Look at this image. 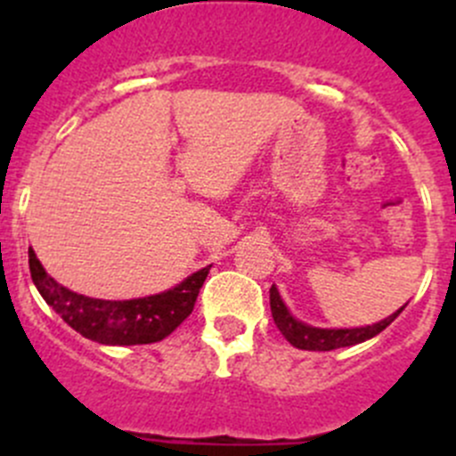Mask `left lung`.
Returning <instances> with one entry per match:
<instances>
[{
	"instance_id": "left-lung-1",
	"label": "left lung",
	"mask_w": 456,
	"mask_h": 456,
	"mask_svg": "<svg viewBox=\"0 0 456 456\" xmlns=\"http://www.w3.org/2000/svg\"><path fill=\"white\" fill-rule=\"evenodd\" d=\"M269 300L271 315H273V322L280 329V333L287 338L289 344H293L296 348H302V351H333V348H344L366 342V339L379 335L395 317L406 309V306H402L397 314L388 315L386 320L377 322L372 326H360V329H315V326L305 324V322L296 320V317L289 314L287 305L280 297L275 284L269 289Z\"/></svg>"
}]
</instances>
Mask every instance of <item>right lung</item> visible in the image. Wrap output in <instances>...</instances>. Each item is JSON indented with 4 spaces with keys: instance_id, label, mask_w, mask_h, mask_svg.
Returning a JSON list of instances; mask_svg holds the SVG:
<instances>
[{
    "instance_id": "obj_1",
    "label": "right lung",
    "mask_w": 456,
    "mask_h": 456,
    "mask_svg": "<svg viewBox=\"0 0 456 456\" xmlns=\"http://www.w3.org/2000/svg\"><path fill=\"white\" fill-rule=\"evenodd\" d=\"M28 265L37 291L61 315V320L84 338L108 346H134L167 338L194 311L196 297L211 269V265L205 266L174 289L156 296L136 300H96L54 282L32 249H28Z\"/></svg>"
}]
</instances>
